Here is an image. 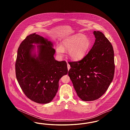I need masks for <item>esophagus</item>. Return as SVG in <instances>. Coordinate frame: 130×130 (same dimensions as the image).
Here are the masks:
<instances>
[{
    "label": "esophagus",
    "instance_id": "obj_1",
    "mask_svg": "<svg viewBox=\"0 0 130 130\" xmlns=\"http://www.w3.org/2000/svg\"><path fill=\"white\" fill-rule=\"evenodd\" d=\"M67 68H68V70H70V68H71V67H70V65L68 64V63H67Z\"/></svg>",
    "mask_w": 130,
    "mask_h": 130
}]
</instances>
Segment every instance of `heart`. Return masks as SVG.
I'll return each mask as SVG.
<instances>
[{
	"mask_svg": "<svg viewBox=\"0 0 130 130\" xmlns=\"http://www.w3.org/2000/svg\"><path fill=\"white\" fill-rule=\"evenodd\" d=\"M93 45L91 38L81 34H76L65 38L61 45H57L56 52L59 57H62L65 50H68V56L74 60H79L86 56Z\"/></svg>",
	"mask_w": 130,
	"mask_h": 130,
	"instance_id": "obj_1",
	"label": "heart"
}]
</instances>
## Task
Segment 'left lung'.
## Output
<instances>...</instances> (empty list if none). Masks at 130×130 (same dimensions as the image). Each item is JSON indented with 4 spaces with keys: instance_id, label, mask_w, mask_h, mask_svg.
Listing matches in <instances>:
<instances>
[{
    "instance_id": "8db88e82",
    "label": "left lung",
    "mask_w": 130,
    "mask_h": 130,
    "mask_svg": "<svg viewBox=\"0 0 130 130\" xmlns=\"http://www.w3.org/2000/svg\"><path fill=\"white\" fill-rule=\"evenodd\" d=\"M92 49L78 61L69 62L68 75L78 97L83 101L99 99L113 78L114 52L111 42L101 31H94Z\"/></svg>"
}]
</instances>
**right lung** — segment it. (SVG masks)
<instances>
[{"label": "right lung", "mask_w": 130, "mask_h": 130, "mask_svg": "<svg viewBox=\"0 0 130 130\" xmlns=\"http://www.w3.org/2000/svg\"><path fill=\"white\" fill-rule=\"evenodd\" d=\"M33 43L39 45L37 55ZM53 47L52 42L34 33L26 37L18 50L17 79L26 96L37 103L50 102L58 91L59 79L68 74L67 63L55 60Z\"/></svg>", "instance_id": "obj_1"}]
</instances>
